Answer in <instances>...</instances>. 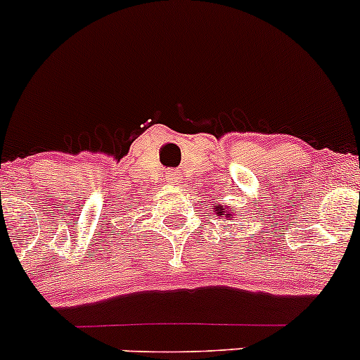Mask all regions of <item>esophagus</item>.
<instances>
[{"label": "esophagus", "instance_id": "1", "mask_svg": "<svg viewBox=\"0 0 360 360\" xmlns=\"http://www.w3.org/2000/svg\"><path fill=\"white\" fill-rule=\"evenodd\" d=\"M177 179H179V176H177V172H172V170H170L169 174H167V183H177Z\"/></svg>", "mask_w": 360, "mask_h": 360}]
</instances>
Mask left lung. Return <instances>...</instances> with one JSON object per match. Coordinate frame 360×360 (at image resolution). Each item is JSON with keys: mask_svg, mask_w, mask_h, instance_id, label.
Instances as JSON below:
<instances>
[{"mask_svg": "<svg viewBox=\"0 0 360 360\" xmlns=\"http://www.w3.org/2000/svg\"><path fill=\"white\" fill-rule=\"evenodd\" d=\"M229 211H230V207L226 209V207H223V205H221V207L216 209V214H218V216H223V214H225V212H226V216H230V214H229Z\"/></svg>", "mask_w": 360, "mask_h": 360, "instance_id": "1", "label": "left lung"}]
</instances>
